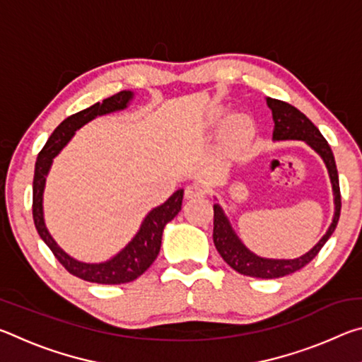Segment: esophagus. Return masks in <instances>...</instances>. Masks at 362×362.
I'll list each match as a JSON object with an SVG mask.
<instances>
[{
	"instance_id": "obj_1",
	"label": "esophagus",
	"mask_w": 362,
	"mask_h": 362,
	"mask_svg": "<svg viewBox=\"0 0 362 362\" xmlns=\"http://www.w3.org/2000/svg\"><path fill=\"white\" fill-rule=\"evenodd\" d=\"M204 194H206V189L201 183H192V185H188L185 188L187 199H199V198H204Z\"/></svg>"
}]
</instances>
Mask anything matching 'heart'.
<instances>
[{
    "mask_svg": "<svg viewBox=\"0 0 362 362\" xmlns=\"http://www.w3.org/2000/svg\"><path fill=\"white\" fill-rule=\"evenodd\" d=\"M223 144L230 153H241L247 148L255 136L254 121L246 113L231 115L223 124Z\"/></svg>",
    "mask_w": 362,
    "mask_h": 362,
    "instance_id": "b5f03b06",
    "label": "heart"
}]
</instances>
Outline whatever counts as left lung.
I'll list each match as a JSON object with an SVG mask.
<instances>
[{
  "label": "left lung",
  "instance_id": "left-lung-1",
  "mask_svg": "<svg viewBox=\"0 0 362 362\" xmlns=\"http://www.w3.org/2000/svg\"><path fill=\"white\" fill-rule=\"evenodd\" d=\"M267 105L272 110L273 115V140H302L311 150H315L326 164L330 183H332L334 193V217L332 223L329 225L320 241H317L308 252L297 257V259H267L254 254L246 244L241 241V238L236 235L228 217L223 211V207L218 203L214 204V244L222 255V259L235 269V272L246 274V276L262 278V279H276L287 276V274L296 273L297 269L303 268L306 263H310L320 252L321 247L327 243L330 235L335 231V226L339 223L340 217V187H339V174H337L335 158L330 150L327 140L322 137L320 129L311 122L306 116L289 103L281 102L272 97H267ZM217 199V198H216Z\"/></svg>",
  "mask_w": 362,
  "mask_h": 362
}]
</instances>
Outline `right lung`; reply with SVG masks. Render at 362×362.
I'll use <instances>...</instances> for the list:
<instances>
[{
	"label": "right lung",
	"instance_id": "obj_1",
	"mask_svg": "<svg viewBox=\"0 0 362 362\" xmlns=\"http://www.w3.org/2000/svg\"><path fill=\"white\" fill-rule=\"evenodd\" d=\"M134 95L136 94L132 90H121V93L108 97L105 100L94 103L93 107L69 116V118L60 122L56 127V131L51 134V137L47 139V142L42 146L35 164L33 220L36 231H38L41 240L46 243V246L52 250L56 259L65 267L66 272L71 273L73 276L89 281V283L124 284L131 283V281L137 279L140 274H144L150 268L151 263L155 262L159 254V249H161L164 226L182 209L183 188H179L166 203H163L161 206L155 207V209H151L146 214L136 235H134L132 240L118 254H115L108 260L99 263L81 262L75 259V257H71L70 254H66L47 230L45 222L42 198H45L46 179L49 170H51L54 158L65 148L66 144L70 142L78 129H81L89 121L95 119L97 116L126 110L132 102Z\"/></svg>",
	"mask_w": 362,
	"mask_h": 362
}]
</instances>
